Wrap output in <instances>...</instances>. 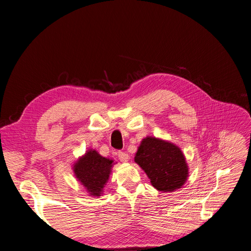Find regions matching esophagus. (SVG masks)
<instances>
[{
	"label": "esophagus",
	"instance_id": "34e87169",
	"mask_svg": "<svg viewBox=\"0 0 251 251\" xmlns=\"http://www.w3.org/2000/svg\"><path fill=\"white\" fill-rule=\"evenodd\" d=\"M117 156H118L119 160L123 161V162H126V161L128 160V158H130V156H128V154H126V151H118Z\"/></svg>",
	"mask_w": 251,
	"mask_h": 251
}]
</instances>
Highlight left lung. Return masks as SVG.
<instances>
[{
  "label": "left lung",
  "instance_id": "obj_1",
  "mask_svg": "<svg viewBox=\"0 0 251 251\" xmlns=\"http://www.w3.org/2000/svg\"><path fill=\"white\" fill-rule=\"evenodd\" d=\"M135 162L147 173L151 185L161 192L180 188L188 175L185 158L180 149L153 137L142 140Z\"/></svg>",
  "mask_w": 251,
  "mask_h": 251
}]
</instances>
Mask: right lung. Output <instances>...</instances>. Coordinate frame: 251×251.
Segmentation results:
<instances>
[{
  "instance_id": "add662e5",
  "label": "right lung",
  "mask_w": 251,
  "mask_h": 251,
  "mask_svg": "<svg viewBox=\"0 0 251 251\" xmlns=\"http://www.w3.org/2000/svg\"><path fill=\"white\" fill-rule=\"evenodd\" d=\"M112 163V160L101 157L96 151H89L74 165V173L91 195L100 196L109 179Z\"/></svg>"
}]
</instances>
